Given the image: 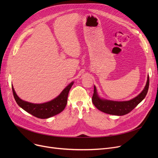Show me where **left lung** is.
I'll list each match as a JSON object with an SVG mask.
<instances>
[{
	"label": "left lung",
	"mask_w": 158,
	"mask_h": 158,
	"mask_svg": "<svg viewBox=\"0 0 158 158\" xmlns=\"http://www.w3.org/2000/svg\"><path fill=\"white\" fill-rule=\"evenodd\" d=\"M149 86V77H148L147 84L145 88L141 94L135 98L129 101L115 102L111 101L103 100L98 97L95 86H94V95L92 97V102L97 108L105 113L122 116L130 113L135 109L139 103L142 102L145 97Z\"/></svg>",
	"instance_id": "obj_1"
}]
</instances>
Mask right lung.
<instances>
[{"instance_id":"right-lung-1","label":"right lung","mask_w":158,"mask_h":158,"mask_svg":"<svg viewBox=\"0 0 158 158\" xmlns=\"http://www.w3.org/2000/svg\"><path fill=\"white\" fill-rule=\"evenodd\" d=\"M73 84V82H72L63 90V92L57 97L51 101L44 104H32L22 101L16 94L13 86L12 90L16 103L23 110L37 118L45 119L53 117L64 110L66 104H67L69 91Z\"/></svg>"}]
</instances>
